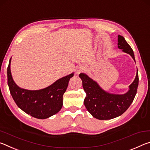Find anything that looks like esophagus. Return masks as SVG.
Instances as JSON below:
<instances>
[{
	"label": "esophagus",
	"instance_id": "esophagus-1",
	"mask_svg": "<svg viewBox=\"0 0 150 150\" xmlns=\"http://www.w3.org/2000/svg\"><path fill=\"white\" fill-rule=\"evenodd\" d=\"M85 70V68L83 66H78V67L77 68V70H76V74H79L80 73L82 72L83 71Z\"/></svg>",
	"mask_w": 150,
	"mask_h": 150
}]
</instances>
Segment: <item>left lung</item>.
I'll return each mask as SVG.
<instances>
[{"label":"left lung","instance_id":"obj_1","mask_svg":"<svg viewBox=\"0 0 150 150\" xmlns=\"http://www.w3.org/2000/svg\"><path fill=\"white\" fill-rule=\"evenodd\" d=\"M117 46L124 52L129 54L136 62L133 50L122 36L118 35ZM79 77L86 94L84 101L85 106L93 117L100 120H111L124 114L136 96L139 82L137 69L136 78L129 86L128 91L124 94H116L105 91L96 81L84 73H80Z\"/></svg>","mask_w":150,"mask_h":150}]
</instances>
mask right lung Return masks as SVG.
<instances>
[{
    "label": "right lung",
    "mask_w": 150,
    "mask_h": 150,
    "mask_svg": "<svg viewBox=\"0 0 150 150\" xmlns=\"http://www.w3.org/2000/svg\"><path fill=\"white\" fill-rule=\"evenodd\" d=\"M11 58L7 68L10 92L19 108L38 119H46L60 111L63 105V94L67 89L74 72L56 80L52 84L38 90L21 88L13 80L11 71Z\"/></svg>",
    "instance_id": "obj_1"
}]
</instances>
